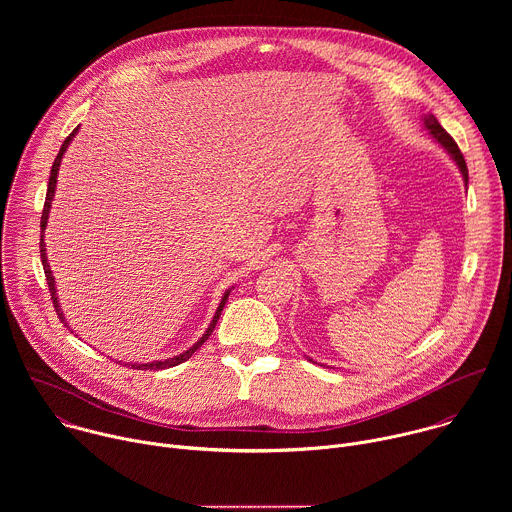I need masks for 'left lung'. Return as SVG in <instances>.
Here are the masks:
<instances>
[{"label":"left lung","instance_id":"left-lung-1","mask_svg":"<svg viewBox=\"0 0 512 512\" xmlns=\"http://www.w3.org/2000/svg\"><path fill=\"white\" fill-rule=\"evenodd\" d=\"M423 125H425V129L429 131V135H431L437 143L444 145V150L452 156V160L456 162V166L460 168V172H462V176H464V182L468 184L466 160H464V156H462V152H460V148H458V143L452 139V135H450L440 123H437V119H435L433 115H425V117H423ZM308 360H312V358H308Z\"/></svg>","mask_w":512,"mask_h":512}]
</instances>
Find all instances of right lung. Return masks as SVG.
I'll use <instances>...</instances> for the list:
<instances>
[{
	"mask_svg": "<svg viewBox=\"0 0 512 512\" xmlns=\"http://www.w3.org/2000/svg\"><path fill=\"white\" fill-rule=\"evenodd\" d=\"M77 131H79V127L72 131L66 139H64V143H62V148H60V152H58V156L54 158V164H52V170H50V180H48V190H46V202H44V210H42V221H40V227H42V231H40V257H42V267H44V273H46V281H48V289H50V296H52V304H54V310H56V314H58V318H60V322H64V326H68L66 324V320H64V314H62V310H60V304H58V298H56V287H54V277H52V271H50V265H48V259H46V245H44V231H46V225H48V214H50V206H52V198H54V190H56V176H58V168H60V162H62V156H64V152H66V148L70 145V141H72V137L77 135ZM229 294H231V289L229 291H225V296H223V300H221V304H218V308H216V312H214V318H212V322H210V326L206 328V332L202 334V338L196 342V344H192L186 352H182V354H178V356H174V358H166V360H154V362H145V364H137V362H133L131 364V369H137V371H160V369H170V367H176V364H180V362H184V360H188L206 340H208V336L212 334V330H214V326H216V322H218V318H221V312H223V308H225V304H227V300H229Z\"/></svg>",
	"mask_w": 512,
	"mask_h": 512,
	"instance_id": "1",
	"label": "right lung"
}]
</instances>
